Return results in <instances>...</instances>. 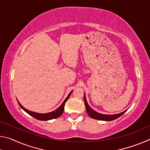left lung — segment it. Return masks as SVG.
I'll return each mask as SVG.
<instances>
[{
  "mask_svg": "<svg viewBox=\"0 0 150 150\" xmlns=\"http://www.w3.org/2000/svg\"><path fill=\"white\" fill-rule=\"evenodd\" d=\"M84 102H85V105L86 110H87V112L88 114V115L91 118L95 119V120H103V121H112L119 118L127 111V110H126L124 112H122L115 114V115H103V114L98 113L95 110H94L93 109L91 108L89 105H88L87 98H86L85 93L84 94Z\"/></svg>",
  "mask_w": 150,
  "mask_h": 150,
  "instance_id": "8db88e82",
  "label": "left lung"
}]
</instances>
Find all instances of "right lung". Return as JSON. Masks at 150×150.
Returning a JSON list of instances; mask_svg holds the SVG:
<instances>
[{"instance_id": "obj_1", "label": "right lung", "mask_w": 150, "mask_h": 150, "mask_svg": "<svg viewBox=\"0 0 150 150\" xmlns=\"http://www.w3.org/2000/svg\"><path fill=\"white\" fill-rule=\"evenodd\" d=\"M73 92V91H71V92L69 93V95L67 96V98H65L64 100V101L62 103V105H61L59 107H58L57 109H55V110L50 112H47V113H38V112H33L31 110H28V109L25 108L23 106H22L21 104L19 103V101H17L20 107H21L23 110L27 112L28 115H30V116H32V117L35 118V119L39 120H43V121H45V120H52V119H55L57 118H59V116H62V115L63 112V110H64V106L65 104L66 103V101L68 100V98L71 95V94Z\"/></svg>"}]
</instances>
